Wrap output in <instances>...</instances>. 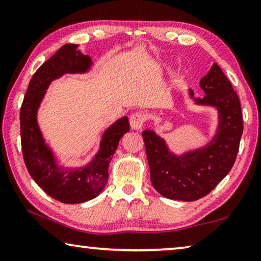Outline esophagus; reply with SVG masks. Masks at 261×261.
<instances>
[{"instance_id": "esophagus-1", "label": "esophagus", "mask_w": 261, "mask_h": 261, "mask_svg": "<svg viewBox=\"0 0 261 261\" xmlns=\"http://www.w3.org/2000/svg\"><path fill=\"white\" fill-rule=\"evenodd\" d=\"M145 121H146V114L143 112H137L131 115L130 125L134 130H140L143 127Z\"/></svg>"}]
</instances>
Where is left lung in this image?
<instances>
[{
	"label": "left lung",
	"instance_id": "left-lung-1",
	"mask_svg": "<svg viewBox=\"0 0 261 261\" xmlns=\"http://www.w3.org/2000/svg\"><path fill=\"white\" fill-rule=\"evenodd\" d=\"M200 87L206 95L196 102L219 110L218 132L207 146L176 156L155 132L143 131L151 182L169 199L193 201L207 196L230 171L240 148L243 134L240 98L218 64L212 65L201 78ZM190 95L193 98L191 90Z\"/></svg>",
	"mask_w": 261,
	"mask_h": 261
}]
</instances>
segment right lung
<instances>
[{
    "label": "right lung",
    "instance_id": "obj_1",
    "mask_svg": "<svg viewBox=\"0 0 261 261\" xmlns=\"http://www.w3.org/2000/svg\"><path fill=\"white\" fill-rule=\"evenodd\" d=\"M91 57L67 43L48 59L33 74L20 108V140L24 162L34 182L48 196L64 204H79L95 198L108 180V166L118 141L130 130L124 116L105 131L100 149L92 162L79 169L64 170L45 144L37 122V112L48 85L64 73L86 72Z\"/></svg>",
    "mask_w": 261,
    "mask_h": 261
}]
</instances>
